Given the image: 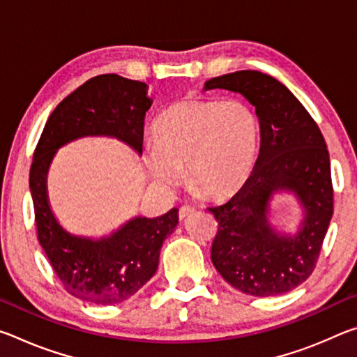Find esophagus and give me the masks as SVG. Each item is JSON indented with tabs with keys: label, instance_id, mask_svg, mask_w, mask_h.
Returning <instances> with one entry per match:
<instances>
[{
	"label": "esophagus",
	"instance_id": "1",
	"mask_svg": "<svg viewBox=\"0 0 357 357\" xmlns=\"http://www.w3.org/2000/svg\"><path fill=\"white\" fill-rule=\"evenodd\" d=\"M195 213V206H190V204H184V206H181L179 209V219H185L187 215H190Z\"/></svg>",
	"mask_w": 357,
	"mask_h": 357
}]
</instances>
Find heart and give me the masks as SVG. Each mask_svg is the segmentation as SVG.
<instances>
[{"label":"heart","instance_id":"1","mask_svg":"<svg viewBox=\"0 0 357 357\" xmlns=\"http://www.w3.org/2000/svg\"><path fill=\"white\" fill-rule=\"evenodd\" d=\"M154 146L144 160L157 183L172 185L181 168L193 189L219 198L239 189L257 164L259 123L241 99L192 98L176 102L155 119Z\"/></svg>","mask_w":357,"mask_h":357}]
</instances>
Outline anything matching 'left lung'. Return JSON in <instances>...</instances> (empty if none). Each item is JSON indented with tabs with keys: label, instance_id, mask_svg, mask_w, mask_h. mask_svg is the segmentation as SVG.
Masks as SVG:
<instances>
[{
	"label": "left lung",
	"instance_id": "8db88e82",
	"mask_svg": "<svg viewBox=\"0 0 357 357\" xmlns=\"http://www.w3.org/2000/svg\"><path fill=\"white\" fill-rule=\"evenodd\" d=\"M241 93L255 107L259 154L250 178L236 195L208 208L219 222L211 249L215 269L229 285L252 296L294 289L315 269L334 213L329 153L315 119L274 77L238 70L211 78L204 89ZM291 190L306 211L294 237L267 223L273 192Z\"/></svg>",
	"mask_w": 357,
	"mask_h": 357
}]
</instances>
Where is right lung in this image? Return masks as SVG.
<instances>
[{"mask_svg": "<svg viewBox=\"0 0 357 357\" xmlns=\"http://www.w3.org/2000/svg\"><path fill=\"white\" fill-rule=\"evenodd\" d=\"M146 89V83L116 74L89 78L52 112L34 149L29 189L39 244L66 291L93 304L129 299L155 274L160 247L178 225V209L155 219L135 217L99 241L72 236L48 206V165L58 148L86 135L116 137L142 153L151 107Z\"/></svg>", "mask_w": 357, "mask_h": 357, "instance_id": "obj_1", "label": "right lung"}]
</instances>
